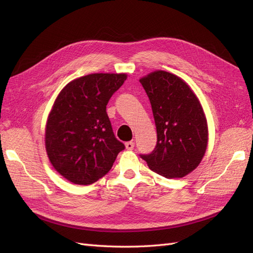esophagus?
<instances>
[{"mask_svg": "<svg viewBox=\"0 0 253 253\" xmlns=\"http://www.w3.org/2000/svg\"><path fill=\"white\" fill-rule=\"evenodd\" d=\"M134 145H135V143H134L133 141H127V142L126 143V150L131 151V150L134 149Z\"/></svg>", "mask_w": 253, "mask_h": 253, "instance_id": "obj_1", "label": "esophagus"}]
</instances>
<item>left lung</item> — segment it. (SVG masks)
<instances>
[{
    "label": "left lung",
    "instance_id": "left-lung-1",
    "mask_svg": "<svg viewBox=\"0 0 253 253\" xmlns=\"http://www.w3.org/2000/svg\"><path fill=\"white\" fill-rule=\"evenodd\" d=\"M152 105L157 144L140 155L152 171L181 178L201 164L208 145V124L198 98L178 76L155 71L139 79Z\"/></svg>",
    "mask_w": 253,
    "mask_h": 253
}]
</instances>
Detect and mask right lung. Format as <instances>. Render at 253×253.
Wrapping results in <instances>:
<instances>
[{
    "mask_svg": "<svg viewBox=\"0 0 253 253\" xmlns=\"http://www.w3.org/2000/svg\"><path fill=\"white\" fill-rule=\"evenodd\" d=\"M126 77L89 74L67 83L57 96L45 126V149L65 179L84 186L96 182L125 149L113 133L106 104Z\"/></svg>",
    "mask_w": 253,
    "mask_h": 253,
    "instance_id": "add662e5",
    "label": "right lung"
}]
</instances>
